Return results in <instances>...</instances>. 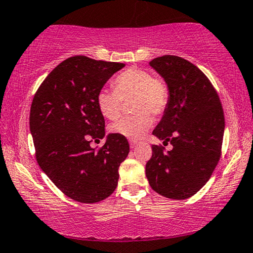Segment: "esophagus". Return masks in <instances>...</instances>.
I'll return each instance as SVG.
<instances>
[{
  "label": "esophagus",
  "mask_w": 253,
  "mask_h": 253,
  "mask_svg": "<svg viewBox=\"0 0 253 253\" xmlns=\"http://www.w3.org/2000/svg\"><path fill=\"white\" fill-rule=\"evenodd\" d=\"M137 144H138L137 141H130V142H129V147H130L131 149H134L135 147H136Z\"/></svg>",
  "instance_id": "obj_1"
}]
</instances>
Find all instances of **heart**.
<instances>
[{
  "instance_id": "b5f03b06",
  "label": "heart",
  "mask_w": 253,
  "mask_h": 253,
  "mask_svg": "<svg viewBox=\"0 0 253 253\" xmlns=\"http://www.w3.org/2000/svg\"><path fill=\"white\" fill-rule=\"evenodd\" d=\"M115 90L103 89L97 92L96 103L99 112L110 120L118 119L122 115L123 99L131 101V109L136 112L113 124L110 129L113 134L129 140H138L152 125L149 113L159 116L169 104V91L166 84L147 70L130 67L113 80Z\"/></svg>"
}]
</instances>
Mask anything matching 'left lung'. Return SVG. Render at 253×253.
<instances>
[{"label":"left lung","instance_id":"obj_1","mask_svg":"<svg viewBox=\"0 0 253 253\" xmlns=\"http://www.w3.org/2000/svg\"><path fill=\"white\" fill-rule=\"evenodd\" d=\"M150 66L169 91L162 120L152 134L172 150L152 145L145 175L156 193L170 199H186L211 177L221 154L225 117L212 84L204 73L177 56L152 59Z\"/></svg>","mask_w":253,"mask_h":253}]
</instances>
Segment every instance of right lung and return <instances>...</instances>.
Wrapping results in <instances>:
<instances>
[{
	"label": "right lung",
	"mask_w": 253,
	"mask_h": 253,
	"mask_svg": "<svg viewBox=\"0 0 253 253\" xmlns=\"http://www.w3.org/2000/svg\"><path fill=\"white\" fill-rule=\"evenodd\" d=\"M123 63L70 57L45 78L31 106L30 129L39 166L67 197L97 203L117 188L119 166L129 152L126 137L105 136L96 96ZM106 138L98 151L90 147Z\"/></svg>",
	"instance_id": "right-lung-1"
}]
</instances>
